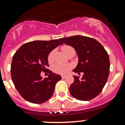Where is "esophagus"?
<instances>
[{
    "mask_svg": "<svg viewBox=\"0 0 125 125\" xmlns=\"http://www.w3.org/2000/svg\"><path fill=\"white\" fill-rule=\"evenodd\" d=\"M62 78L63 79H66V76H65V75H62Z\"/></svg>",
    "mask_w": 125,
    "mask_h": 125,
    "instance_id": "1",
    "label": "esophagus"
}]
</instances>
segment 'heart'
Returning <instances> with one entry per match:
<instances>
[{
	"mask_svg": "<svg viewBox=\"0 0 125 125\" xmlns=\"http://www.w3.org/2000/svg\"><path fill=\"white\" fill-rule=\"evenodd\" d=\"M62 50L64 52V53L67 55H68L71 52H75V50L73 46L70 45H63L61 47ZM55 51L52 50L51 52L48 55L47 60L49 63H52L54 61V55ZM71 68V65L69 64L60 63H57L52 66V70L54 73L62 75H65Z\"/></svg>",
	"mask_w": 125,
	"mask_h": 125,
	"instance_id": "obj_1",
	"label": "heart"
}]
</instances>
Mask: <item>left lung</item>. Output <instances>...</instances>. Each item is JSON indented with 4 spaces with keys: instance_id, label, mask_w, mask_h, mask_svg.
Segmentation results:
<instances>
[{
    "instance_id": "obj_1",
    "label": "left lung",
    "mask_w": 125,
    "mask_h": 125,
    "mask_svg": "<svg viewBox=\"0 0 125 125\" xmlns=\"http://www.w3.org/2000/svg\"><path fill=\"white\" fill-rule=\"evenodd\" d=\"M73 46L77 52L79 63L73 70L82 78L74 75L70 92L79 100L88 101L99 95L104 88L109 74V55L103 46L95 39L83 36H74L60 39Z\"/></svg>"
}]
</instances>
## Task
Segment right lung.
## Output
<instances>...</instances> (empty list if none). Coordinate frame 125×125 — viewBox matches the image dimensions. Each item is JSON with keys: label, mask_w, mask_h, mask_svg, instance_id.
Returning a JSON list of instances; mask_svg holds the SVG:
<instances>
[{"label": "right lung", "mask_w": 125, "mask_h": 125, "mask_svg": "<svg viewBox=\"0 0 125 125\" xmlns=\"http://www.w3.org/2000/svg\"><path fill=\"white\" fill-rule=\"evenodd\" d=\"M62 44L57 39L36 40L23 44L15 52L11 65V79L26 101L39 104L52 97L55 84L62 78L47 68V57L53 49ZM42 72L48 73L49 77L42 78Z\"/></svg>", "instance_id": "1"}]
</instances>
